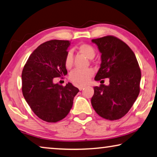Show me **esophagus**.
<instances>
[{
  "label": "esophagus",
  "mask_w": 157,
  "mask_h": 157,
  "mask_svg": "<svg viewBox=\"0 0 157 157\" xmlns=\"http://www.w3.org/2000/svg\"><path fill=\"white\" fill-rule=\"evenodd\" d=\"M78 89H79V90H82V89L84 88V87H85V86H84V85H78Z\"/></svg>",
  "instance_id": "obj_1"
}]
</instances>
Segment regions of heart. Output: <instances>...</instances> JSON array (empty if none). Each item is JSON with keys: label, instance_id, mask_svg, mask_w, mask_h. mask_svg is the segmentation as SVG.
I'll return each mask as SVG.
<instances>
[{"label": "heart", "instance_id": "1", "mask_svg": "<svg viewBox=\"0 0 157 157\" xmlns=\"http://www.w3.org/2000/svg\"><path fill=\"white\" fill-rule=\"evenodd\" d=\"M78 51L89 59H93L96 54V51L92 46L87 44H82L78 47ZM73 55L72 52H68L65 58V66L67 68L73 65ZM93 75V71L91 68L75 69L70 73V79L77 84H84L88 82L91 77Z\"/></svg>", "mask_w": 157, "mask_h": 157}]
</instances>
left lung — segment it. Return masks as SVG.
I'll return each mask as SVG.
<instances>
[{
	"mask_svg": "<svg viewBox=\"0 0 157 157\" xmlns=\"http://www.w3.org/2000/svg\"><path fill=\"white\" fill-rule=\"evenodd\" d=\"M101 53V63L95 80L109 78L110 84L94 86L91 105L105 119L117 120L125 115L140 93L141 71L135 54L124 42L108 36L93 39Z\"/></svg>",
	"mask_w": 157,
	"mask_h": 157,
	"instance_id": "8db88e82",
	"label": "left lung"
}]
</instances>
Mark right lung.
I'll use <instances>...</instances> for the list:
<instances>
[{
  "mask_svg": "<svg viewBox=\"0 0 157 157\" xmlns=\"http://www.w3.org/2000/svg\"><path fill=\"white\" fill-rule=\"evenodd\" d=\"M68 40H52L35 49L22 71V93L33 113L47 122H57L68 115L79 89L68 82L54 83L68 73L65 66Z\"/></svg>",
  "mask_w": 157,
  "mask_h": 157,
  "instance_id": "1",
  "label": "right lung"
}]
</instances>
